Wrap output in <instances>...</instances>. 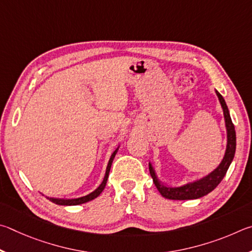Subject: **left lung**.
I'll return each mask as SVG.
<instances>
[{
  "label": "left lung",
  "mask_w": 252,
  "mask_h": 252,
  "mask_svg": "<svg viewBox=\"0 0 252 252\" xmlns=\"http://www.w3.org/2000/svg\"><path fill=\"white\" fill-rule=\"evenodd\" d=\"M220 104L223 110V117H224V124H226V129H227V148L224 156L222 158L221 162L214 171H211L205 177L200 179H197L192 183L185 184L183 186L179 187H170L166 186V185L161 184L158 179L156 171L154 169L153 165L149 162V173L153 178V182L157 187L158 191L160 192L162 197L167 198V199L171 200H188V199H198V198L204 197L208 195L210 191H213L214 189L218 186L220 182L223 179L224 175H226L227 170L230 166L231 161L235 157L236 153V130L235 126H233L230 114H229V109L227 107L226 101H224L223 97L220 95V93L216 91Z\"/></svg>",
  "instance_id": "obj_1"
}]
</instances>
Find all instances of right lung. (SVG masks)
Here are the masks:
<instances>
[{"instance_id": "1", "label": "right lung", "mask_w": 252, "mask_h": 252, "mask_svg": "<svg viewBox=\"0 0 252 252\" xmlns=\"http://www.w3.org/2000/svg\"><path fill=\"white\" fill-rule=\"evenodd\" d=\"M119 146L115 149L114 153L112 154V156L109 158V161H108V165H107V168H106V173H105V177L103 179V182L99 185L98 187H97L94 191H92L91 193H88L86 196H83V197H79V198H70V199H63V198H51V197H46L47 199H50L52 202H54L56 205H61V206H76V205H82V204H85V202L91 201L93 199H95L96 197H98L101 191L104 190V188L106 186V183H107V178H108V175H109V170H110V167H112V162L115 158V155L117 154Z\"/></svg>"}]
</instances>
